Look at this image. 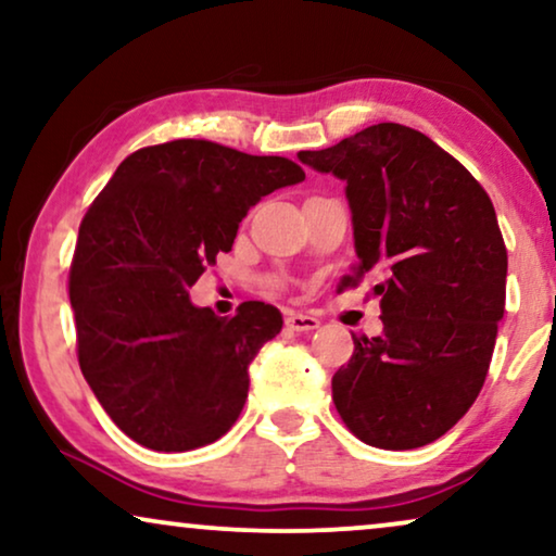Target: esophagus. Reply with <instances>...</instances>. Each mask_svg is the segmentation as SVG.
<instances>
[{"instance_id": "esophagus-1", "label": "esophagus", "mask_w": 556, "mask_h": 556, "mask_svg": "<svg viewBox=\"0 0 556 556\" xmlns=\"http://www.w3.org/2000/svg\"><path fill=\"white\" fill-rule=\"evenodd\" d=\"M286 326L291 331H314V329H318V318L308 316V314H288Z\"/></svg>"}]
</instances>
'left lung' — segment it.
I'll return each mask as SVG.
<instances>
[{
	"label": "left lung",
	"instance_id": "1",
	"mask_svg": "<svg viewBox=\"0 0 556 556\" xmlns=\"http://www.w3.org/2000/svg\"><path fill=\"white\" fill-rule=\"evenodd\" d=\"M299 159L346 181L356 265L344 286L379 280L384 331L352 333L333 405L362 443L428 445L468 413L489 375L508 268L496 210L458 159L409 126H369Z\"/></svg>",
	"mask_w": 556,
	"mask_h": 556
}]
</instances>
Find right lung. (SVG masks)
Instances as JSON below:
<instances>
[{"label": "right lung", "instance_id": "right-lung-1", "mask_svg": "<svg viewBox=\"0 0 556 556\" xmlns=\"http://www.w3.org/2000/svg\"><path fill=\"white\" fill-rule=\"evenodd\" d=\"M306 174L202 139L134 151L80 223L71 265L78 362L128 438L162 453L215 443L242 413L248 367L283 329L263 301L219 318L189 301L248 210Z\"/></svg>", "mask_w": 556, "mask_h": 556}]
</instances>
